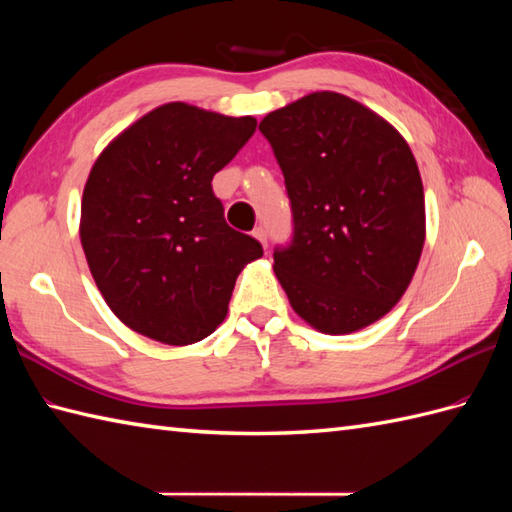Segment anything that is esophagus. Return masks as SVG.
Wrapping results in <instances>:
<instances>
[{
	"instance_id": "obj_1",
	"label": "esophagus",
	"mask_w": 512,
	"mask_h": 512,
	"mask_svg": "<svg viewBox=\"0 0 512 512\" xmlns=\"http://www.w3.org/2000/svg\"><path fill=\"white\" fill-rule=\"evenodd\" d=\"M253 235L259 239V242H262L264 246H268V233H266V228L264 226H257L255 231H253Z\"/></svg>"
}]
</instances>
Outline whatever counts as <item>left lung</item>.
Returning <instances> with one entry per match:
<instances>
[{
	"label": "left lung",
	"mask_w": 512,
	"mask_h": 512,
	"mask_svg": "<svg viewBox=\"0 0 512 512\" xmlns=\"http://www.w3.org/2000/svg\"><path fill=\"white\" fill-rule=\"evenodd\" d=\"M259 132L290 198L292 237L273 253L290 306L325 334L385 317L424 244V191L405 138L336 92L270 112Z\"/></svg>",
	"instance_id": "left-lung-1"
}]
</instances>
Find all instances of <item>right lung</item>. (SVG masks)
Returning <instances> with one entry per match:
<instances>
[{
	"mask_svg": "<svg viewBox=\"0 0 512 512\" xmlns=\"http://www.w3.org/2000/svg\"><path fill=\"white\" fill-rule=\"evenodd\" d=\"M255 127L253 116L167 103L94 162L81 244L103 299L127 328L189 345L224 321L237 275L264 248L226 224L211 180Z\"/></svg>",
	"mask_w": 512,
	"mask_h": 512,
	"instance_id": "right-lung-1",
	"label": "right lung"
}]
</instances>
